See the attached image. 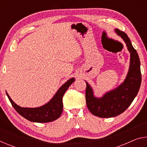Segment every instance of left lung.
Returning <instances> with one entry per match:
<instances>
[{"instance_id": "left-lung-1", "label": "left lung", "mask_w": 147, "mask_h": 147, "mask_svg": "<svg viewBox=\"0 0 147 147\" xmlns=\"http://www.w3.org/2000/svg\"><path fill=\"white\" fill-rule=\"evenodd\" d=\"M115 32L123 39L130 53V68L125 80L118 88L99 98L94 97L92 88L86 82L87 106L92 114L102 118L113 117L124 112L138 94L141 83L140 60L138 53L126 33L119 29H115Z\"/></svg>"}]
</instances>
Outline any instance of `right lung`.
I'll use <instances>...</instances> for the list:
<instances>
[{
  "label": "right lung",
  "mask_w": 147,
  "mask_h": 147,
  "mask_svg": "<svg viewBox=\"0 0 147 147\" xmlns=\"http://www.w3.org/2000/svg\"><path fill=\"white\" fill-rule=\"evenodd\" d=\"M74 78L69 80L58 89L51 101L45 105L39 107V108H22L17 105L11 100L7 92L6 94L14 109L24 118L30 121L35 122V123H49V122L55 121L60 117L63 111L62 98L67 89L69 88L72 83L74 82Z\"/></svg>",
  "instance_id": "obj_1"
}]
</instances>
